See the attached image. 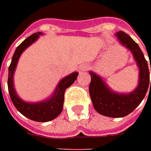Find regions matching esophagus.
I'll use <instances>...</instances> for the list:
<instances>
[{
    "label": "esophagus",
    "mask_w": 151,
    "mask_h": 151,
    "mask_svg": "<svg viewBox=\"0 0 151 151\" xmlns=\"http://www.w3.org/2000/svg\"><path fill=\"white\" fill-rule=\"evenodd\" d=\"M88 69V65H81V66H80V70H86Z\"/></svg>",
    "instance_id": "obj_1"
}]
</instances>
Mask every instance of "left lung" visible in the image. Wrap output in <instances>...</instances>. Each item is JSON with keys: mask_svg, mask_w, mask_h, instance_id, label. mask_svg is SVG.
Instances as JSON below:
<instances>
[{"mask_svg": "<svg viewBox=\"0 0 151 151\" xmlns=\"http://www.w3.org/2000/svg\"><path fill=\"white\" fill-rule=\"evenodd\" d=\"M116 37L121 44L132 52L139 69V79L135 90L128 94H119L110 90L99 76L90 71L91 80L89 86V92L93 107L98 113L110 118H122L132 113L145 96L148 87L150 86V89H151L147 60L139 45L129 34L123 31L117 32Z\"/></svg>", "mask_w": 151, "mask_h": 151, "instance_id": "8db88e82", "label": "left lung"}]
</instances>
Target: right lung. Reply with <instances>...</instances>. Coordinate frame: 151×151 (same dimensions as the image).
Listing matches in <instances>:
<instances>
[{"instance_id": "obj_1", "label": "right lung", "mask_w": 151, "mask_h": 151, "mask_svg": "<svg viewBox=\"0 0 151 151\" xmlns=\"http://www.w3.org/2000/svg\"><path fill=\"white\" fill-rule=\"evenodd\" d=\"M40 34L42 33L41 32L33 33L28 38H27L16 49L8 69L7 86H8V91L12 101L14 104L15 107L17 109V111H19L23 116L33 121L48 122L55 119L61 113L63 109L64 99H65V91L69 86H70L75 82L79 73L74 72L62 79L57 86L53 96L45 101L37 102V103H30L22 101L21 98H19L16 93L14 85H13V75H14L15 69L22 53L29 45L34 43L38 39Z\"/></svg>"}]
</instances>
